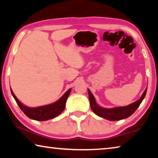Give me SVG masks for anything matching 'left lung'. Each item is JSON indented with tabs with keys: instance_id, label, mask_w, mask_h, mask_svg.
Listing matches in <instances>:
<instances>
[{
	"instance_id": "1",
	"label": "left lung",
	"mask_w": 158,
	"mask_h": 158,
	"mask_svg": "<svg viewBox=\"0 0 158 158\" xmlns=\"http://www.w3.org/2000/svg\"><path fill=\"white\" fill-rule=\"evenodd\" d=\"M89 91V97L90 100V108L98 116H100L104 118L109 120V121H119V120L126 118L130 116L134 112H135L137 109L140 105L141 102L145 98L146 94L147 88L144 90L143 93L141 95L140 99H139L137 101L135 102L131 105L126 106H121V107H116L113 109H106L100 107L96 104L95 98L93 97V94L90 92L89 89H88Z\"/></svg>"
}]
</instances>
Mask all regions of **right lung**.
Masks as SVG:
<instances>
[{
  "instance_id": "obj_1",
  "label": "right lung",
  "mask_w": 158,
  "mask_h": 158,
  "mask_svg": "<svg viewBox=\"0 0 158 158\" xmlns=\"http://www.w3.org/2000/svg\"><path fill=\"white\" fill-rule=\"evenodd\" d=\"M71 89H69L60 100H58L56 102L51 104L49 105H45L42 106H39L36 108H31L23 105L21 102L16 97L14 93L11 89L12 95L17 102V105L19 106L23 113L27 116L29 118L35 120V121H47L56 117L60 113H62L65 107L66 100L70 93Z\"/></svg>"
}]
</instances>
